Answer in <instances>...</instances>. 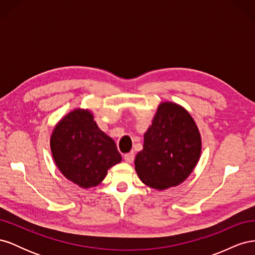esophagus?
I'll list each match as a JSON object with an SVG mask.
<instances>
[{"mask_svg":"<svg viewBox=\"0 0 255 255\" xmlns=\"http://www.w3.org/2000/svg\"><path fill=\"white\" fill-rule=\"evenodd\" d=\"M134 158H135V154L133 152L128 153V154H126V155H125V160L127 161V163H129V164L133 163Z\"/></svg>","mask_w":255,"mask_h":255,"instance_id":"esophagus-1","label":"esophagus"}]
</instances>
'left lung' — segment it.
I'll return each mask as SVG.
<instances>
[{"label": "left lung", "instance_id": "1", "mask_svg": "<svg viewBox=\"0 0 255 255\" xmlns=\"http://www.w3.org/2000/svg\"><path fill=\"white\" fill-rule=\"evenodd\" d=\"M200 154L201 136L194 119L182 106L163 102L144 134L135 169L142 183L164 190L187 179Z\"/></svg>", "mask_w": 255, "mask_h": 255}]
</instances>
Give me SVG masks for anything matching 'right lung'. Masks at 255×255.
I'll return each instance as SVG.
<instances>
[{"mask_svg": "<svg viewBox=\"0 0 255 255\" xmlns=\"http://www.w3.org/2000/svg\"><path fill=\"white\" fill-rule=\"evenodd\" d=\"M51 151L60 172L82 188L97 186L121 161L115 141L84 110H74L58 122L51 136Z\"/></svg>", "mask_w": 255, "mask_h": 255, "instance_id": "right-lung-1", "label": "right lung"}]
</instances>
